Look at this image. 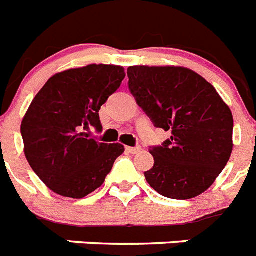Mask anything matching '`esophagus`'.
Wrapping results in <instances>:
<instances>
[{
	"mask_svg": "<svg viewBox=\"0 0 256 256\" xmlns=\"http://www.w3.org/2000/svg\"><path fill=\"white\" fill-rule=\"evenodd\" d=\"M126 150L128 153H132V154H136V153H138L141 150V146L140 145H138V146H126Z\"/></svg>",
	"mask_w": 256,
	"mask_h": 256,
	"instance_id": "esophagus-1",
	"label": "esophagus"
}]
</instances>
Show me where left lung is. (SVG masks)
<instances>
[{
  "instance_id": "obj_1",
  "label": "left lung",
  "mask_w": 256,
  "mask_h": 256,
  "mask_svg": "<svg viewBox=\"0 0 256 256\" xmlns=\"http://www.w3.org/2000/svg\"><path fill=\"white\" fill-rule=\"evenodd\" d=\"M128 87L153 126L172 134L150 146L154 165L145 178L157 193L189 200L208 190L232 152L234 120L216 90L184 67L134 66Z\"/></svg>"
}]
</instances>
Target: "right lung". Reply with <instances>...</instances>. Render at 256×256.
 I'll return each instance as SVG.
<instances>
[{"label": "right lung", "mask_w": 256, "mask_h": 256, "mask_svg": "<svg viewBox=\"0 0 256 256\" xmlns=\"http://www.w3.org/2000/svg\"><path fill=\"white\" fill-rule=\"evenodd\" d=\"M126 78L124 68L90 64L55 74L30 104L21 124L24 156L54 193L83 198L103 185L122 144H104L99 111Z\"/></svg>", "instance_id": "obj_1"}]
</instances>
